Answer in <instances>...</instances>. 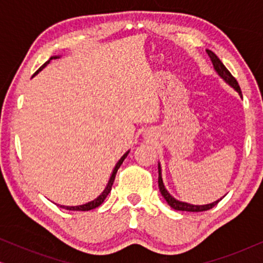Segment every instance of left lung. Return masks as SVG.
Masks as SVG:
<instances>
[{
  "instance_id": "obj_1",
  "label": "left lung",
  "mask_w": 263,
  "mask_h": 263,
  "mask_svg": "<svg viewBox=\"0 0 263 263\" xmlns=\"http://www.w3.org/2000/svg\"><path fill=\"white\" fill-rule=\"evenodd\" d=\"M208 56L211 57L212 60V63H213L214 66V69L217 70V73L220 75V77L224 79V80L228 82L230 86H232L233 88L236 89L237 92L239 93V96L242 97V91H240V87L238 85V82L235 78L232 77V74L230 73L228 70V68H226L224 64L220 60H219V57L215 55L213 51H211V50H206ZM159 168V177H158V184H159V190L161 193V195L164 196V199L166 200V202L168 203V206H171L174 210L176 211H185V212H203V211H208L211 210V208H213L214 206H217L219 203V201L220 200H217L215 202H212V203H208V204H202V206H196V204H190V203H186V202H182V201H178L176 200L175 197H172L170 194L166 189H165L164 186V183H163V178H161V170H160V165L158 166Z\"/></svg>"
}]
</instances>
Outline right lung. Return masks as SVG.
Instances as JSON below:
<instances>
[{
  "mask_svg": "<svg viewBox=\"0 0 263 263\" xmlns=\"http://www.w3.org/2000/svg\"><path fill=\"white\" fill-rule=\"evenodd\" d=\"M52 59H57V56H55V57H51V59H50L49 61H46V62L43 64V66L39 68V69L35 71V73L33 74V77L35 74L38 73V71H41L43 68H44L46 64H48L50 61H51ZM128 153L129 152H127L124 154L123 157L121 158L120 160H118V163L116 164V166H115V168H114V171H112V175H111V177H110V179H109V183H107V185H106V188L104 189V192L100 194V195L97 197L96 200H93V201H91V202H88V203H85V204H81V206H71V207H69V206H60V207H62V208H64V210H69V211H91V210H95V208H97L98 206H100V204H102L103 202H104V200L106 199V196L109 195V193L111 192V188H112V184H114V181H115V177H116V174H117V170L118 168H120V166L122 165V163H123V160L125 159V157L128 156Z\"/></svg>",
  "mask_w": 263,
  "mask_h": 263,
  "instance_id": "obj_1",
  "label": "right lung"
}]
</instances>
